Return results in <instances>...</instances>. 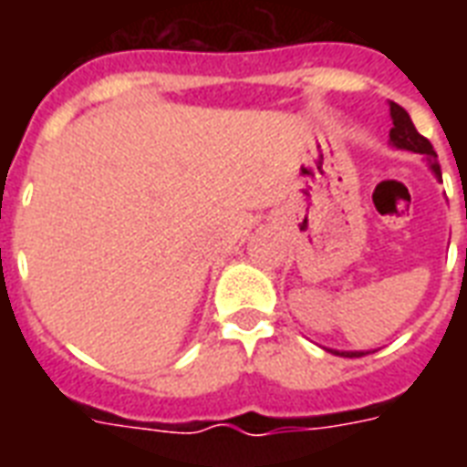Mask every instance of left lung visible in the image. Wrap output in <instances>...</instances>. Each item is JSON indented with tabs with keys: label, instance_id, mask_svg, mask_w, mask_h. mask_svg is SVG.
I'll return each mask as SVG.
<instances>
[{
	"label": "left lung",
	"instance_id": "left-lung-1",
	"mask_svg": "<svg viewBox=\"0 0 467 467\" xmlns=\"http://www.w3.org/2000/svg\"><path fill=\"white\" fill-rule=\"evenodd\" d=\"M390 119H392V128H390V145L398 150H410V152H420L427 160L429 169L434 171L436 179H441V167H439V161H436V152L431 148V142L424 138V135L417 133V128H414L412 119H410V113L398 106L395 101H390ZM327 351H332L337 356H344V358H358V356H366L370 351H337V348H327Z\"/></svg>",
	"mask_w": 467,
	"mask_h": 467
}]
</instances>
